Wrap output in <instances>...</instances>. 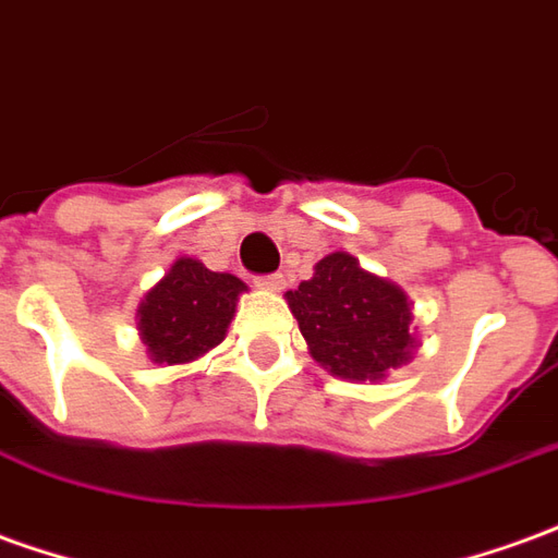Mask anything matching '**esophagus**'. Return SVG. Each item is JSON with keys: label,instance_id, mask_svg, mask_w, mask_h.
<instances>
[{"label": "esophagus", "instance_id": "obj_1", "mask_svg": "<svg viewBox=\"0 0 558 558\" xmlns=\"http://www.w3.org/2000/svg\"><path fill=\"white\" fill-rule=\"evenodd\" d=\"M256 287L263 292H280L287 287V280L283 275H266V278H256Z\"/></svg>", "mask_w": 558, "mask_h": 558}]
</instances>
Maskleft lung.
Wrapping results in <instances>:
<instances>
[{
  "instance_id": "1",
  "label": "left lung",
  "mask_w": 558,
  "mask_h": 558,
  "mask_svg": "<svg viewBox=\"0 0 558 558\" xmlns=\"http://www.w3.org/2000/svg\"><path fill=\"white\" fill-rule=\"evenodd\" d=\"M311 356L335 377L377 384L414 360V311L399 283L377 278L350 253L335 251L314 278L287 292Z\"/></svg>"
}]
</instances>
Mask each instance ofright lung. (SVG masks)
Instances as JSON below:
<instances>
[{
    "instance_id": "right-lung-1",
    "label": "right lung",
    "mask_w": 558,
    "mask_h": 558,
    "mask_svg": "<svg viewBox=\"0 0 558 558\" xmlns=\"http://www.w3.org/2000/svg\"><path fill=\"white\" fill-rule=\"evenodd\" d=\"M241 292H247L244 280L229 271H211L193 256L174 259L135 311L150 362L186 365L214 350L235 317Z\"/></svg>"
}]
</instances>
